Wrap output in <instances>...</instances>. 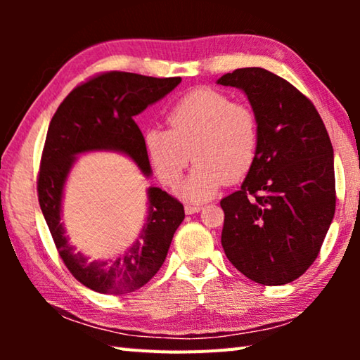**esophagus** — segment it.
Here are the masks:
<instances>
[{"mask_svg":"<svg viewBox=\"0 0 360 360\" xmlns=\"http://www.w3.org/2000/svg\"><path fill=\"white\" fill-rule=\"evenodd\" d=\"M202 211V206L198 205H186V212L187 214H195V212Z\"/></svg>","mask_w":360,"mask_h":360,"instance_id":"1","label":"esophagus"}]
</instances>
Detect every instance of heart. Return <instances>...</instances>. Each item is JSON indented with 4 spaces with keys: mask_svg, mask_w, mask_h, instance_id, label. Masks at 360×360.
<instances>
[{
    "mask_svg": "<svg viewBox=\"0 0 360 360\" xmlns=\"http://www.w3.org/2000/svg\"><path fill=\"white\" fill-rule=\"evenodd\" d=\"M167 124L168 130L144 133V149L157 178L168 187L179 184L193 158L197 168L181 188L187 202H206L224 184L245 179L255 165L257 114L221 90L203 87L186 94L168 111Z\"/></svg>",
    "mask_w": 360,
    "mask_h": 360,
    "instance_id": "1",
    "label": "heart"
}]
</instances>
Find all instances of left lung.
<instances>
[{
  "label": "left lung",
  "mask_w": 360,
  "mask_h": 360,
  "mask_svg": "<svg viewBox=\"0 0 360 360\" xmlns=\"http://www.w3.org/2000/svg\"><path fill=\"white\" fill-rule=\"evenodd\" d=\"M217 84L241 89L260 124L255 165L221 200L224 252L255 283H292L318 257L335 214L330 138L313 103L270 71L240 68Z\"/></svg>",
  "instance_id": "obj_1"
}]
</instances>
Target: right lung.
Wrapping results in <instances>:
<instances>
[{
	"mask_svg": "<svg viewBox=\"0 0 360 360\" xmlns=\"http://www.w3.org/2000/svg\"><path fill=\"white\" fill-rule=\"evenodd\" d=\"M179 82L181 77L101 72L72 89L49 125L38 176L41 211L71 275L100 294H129L152 279L165 262L176 229L184 221V206L162 188L149 187L148 219L133 246L111 260H90L70 245L60 222L66 178L76 155L90 150L122 152L149 176L144 136L133 117Z\"/></svg>",
	"mask_w": 360,
	"mask_h": 360,
	"instance_id": "add662e5",
	"label": "right lung"
}]
</instances>
